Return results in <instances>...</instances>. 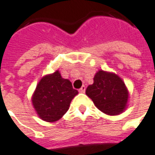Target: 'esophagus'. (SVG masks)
Segmentation results:
<instances>
[{
    "mask_svg": "<svg viewBox=\"0 0 155 155\" xmlns=\"http://www.w3.org/2000/svg\"><path fill=\"white\" fill-rule=\"evenodd\" d=\"M79 91H80L81 93H84V92L86 91V86H81V89L79 90Z\"/></svg>",
    "mask_w": 155,
    "mask_h": 155,
    "instance_id": "esophagus-1",
    "label": "esophagus"
}]
</instances>
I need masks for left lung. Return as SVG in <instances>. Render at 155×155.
I'll list each match as a JSON object with an SVG mask.
<instances>
[{
	"label": "left lung",
	"instance_id": "8db88e82",
	"mask_svg": "<svg viewBox=\"0 0 155 155\" xmlns=\"http://www.w3.org/2000/svg\"><path fill=\"white\" fill-rule=\"evenodd\" d=\"M86 94L97 108L109 115L122 113L129 98L128 90L121 79L115 74L104 70L96 73L93 84L87 86Z\"/></svg>",
	"mask_w": 155,
	"mask_h": 155
}]
</instances>
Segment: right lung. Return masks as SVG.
Wrapping results in <instances>:
<instances>
[{
    "label": "right lung",
    "instance_id": "obj_1",
    "mask_svg": "<svg viewBox=\"0 0 155 155\" xmlns=\"http://www.w3.org/2000/svg\"><path fill=\"white\" fill-rule=\"evenodd\" d=\"M77 94L71 82L62 78L57 70L41 78L32 96V104L41 120L55 122L68 111L71 101Z\"/></svg>",
    "mask_w": 155,
    "mask_h": 155
}]
</instances>
